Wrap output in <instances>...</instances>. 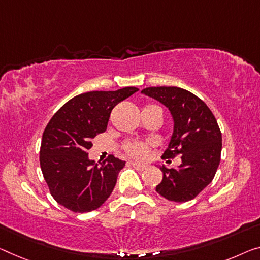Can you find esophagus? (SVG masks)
I'll use <instances>...</instances> for the list:
<instances>
[{
    "label": "esophagus",
    "instance_id": "esophagus-1",
    "mask_svg": "<svg viewBox=\"0 0 260 260\" xmlns=\"http://www.w3.org/2000/svg\"><path fill=\"white\" fill-rule=\"evenodd\" d=\"M131 164V166H133V167H135V169L136 170H137V171H144V170H145L146 169V165H144V164H138V162H130Z\"/></svg>",
    "mask_w": 260,
    "mask_h": 260
}]
</instances>
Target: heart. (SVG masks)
I'll list each match as a JSON object with an SVG mask.
<instances>
[{"instance_id": "obj_1", "label": "heart", "mask_w": 260, "mask_h": 260, "mask_svg": "<svg viewBox=\"0 0 260 260\" xmlns=\"http://www.w3.org/2000/svg\"><path fill=\"white\" fill-rule=\"evenodd\" d=\"M147 107H152V106H147ZM124 149L126 151V153L131 155V157L142 159L146 155L147 144L141 143V142H129L125 144Z\"/></svg>"}]
</instances>
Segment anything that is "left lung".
Returning a JSON list of instances; mask_svg holds the SVG:
<instances>
[{
    "mask_svg": "<svg viewBox=\"0 0 260 260\" xmlns=\"http://www.w3.org/2000/svg\"><path fill=\"white\" fill-rule=\"evenodd\" d=\"M142 94L160 102L173 118L162 157L181 155L177 169L160 166L162 180L155 190L170 201H189L213 181L221 160L222 134L216 118L201 99L179 87H149Z\"/></svg>",
    "mask_w": 260,
    "mask_h": 260,
    "instance_id": "left-lung-1",
    "label": "left lung"
}]
</instances>
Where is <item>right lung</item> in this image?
<instances>
[{
    "label": "right lung",
    "mask_w": 260,
    "mask_h": 260,
    "mask_svg": "<svg viewBox=\"0 0 260 260\" xmlns=\"http://www.w3.org/2000/svg\"><path fill=\"white\" fill-rule=\"evenodd\" d=\"M139 89L88 91L66 102L44 130L41 169L51 195L74 213L98 209L110 197L125 161L109 155L95 162L88 157L93 139L107 130L113 108Z\"/></svg>",
    "instance_id": "obj_1"
}]
</instances>
